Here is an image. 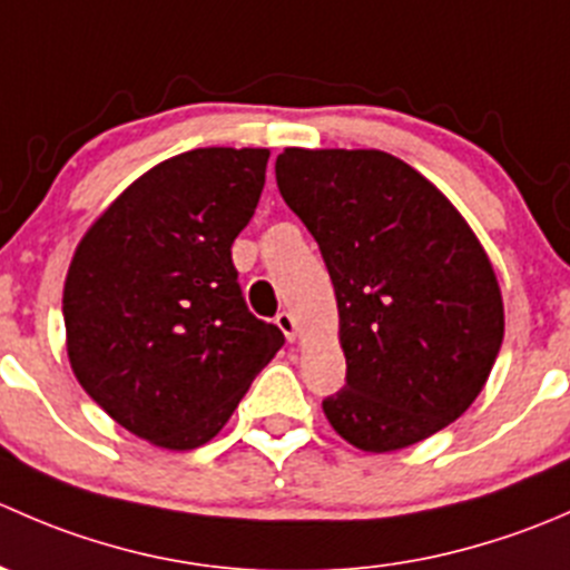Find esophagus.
<instances>
[{
    "label": "esophagus",
    "instance_id": "1",
    "mask_svg": "<svg viewBox=\"0 0 570 570\" xmlns=\"http://www.w3.org/2000/svg\"><path fill=\"white\" fill-rule=\"evenodd\" d=\"M275 325L281 327V333H284V336L289 338V342H295V336H297L295 314H292V312H281L278 317H275Z\"/></svg>",
    "mask_w": 570,
    "mask_h": 570
}]
</instances>
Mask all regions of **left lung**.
<instances>
[{"instance_id":"8db88e82","label":"left lung","mask_w":570,"mask_h":570,"mask_svg":"<svg viewBox=\"0 0 570 570\" xmlns=\"http://www.w3.org/2000/svg\"><path fill=\"white\" fill-rule=\"evenodd\" d=\"M275 181L336 292L347 377L322 400L333 430L392 452L455 422L504 336L497 275L455 206L386 151L286 148Z\"/></svg>"}]
</instances>
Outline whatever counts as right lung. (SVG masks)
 Returning a JSON list of instances; mask_svg holds the SVG:
<instances>
[{"label":"right lung","mask_w":570,"mask_h":570,"mask_svg":"<svg viewBox=\"0 0 570 570\" xmlns=\"http://www.w3.org/2000/svg\"><path fill=\"white\" fill-rule=\"evenodd\" d=\"M264 148H195L137 178L73 253L68 358L129 433L195 450L215 439L284 333L253 317L232 262L264 189Z\"/></svg>","instance_id":"add662e5"}]
</instances>
